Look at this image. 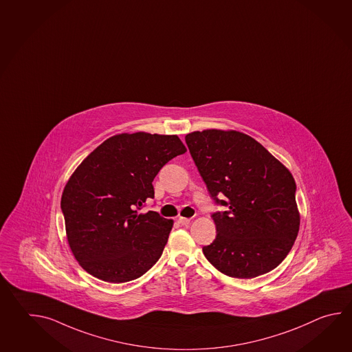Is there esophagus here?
Here are the masks:
<instances>
[{
  "label": "esophagus",
  "instance_id": "1",
  "mask_svg": "<svg viewBox=\"0 0 352 352\" xmlns=\"http://www.w3.org/2000/svg\"><path fill=\"white\" fill-rule=\"evenodd\" d=\"M190 221H192L190 218H184V217H179V218H178V223L182 224V226H188V224L190 223Z\"/></svg>",
  "mask_w": 352,
  "mask_h": 352
}]
</instances>
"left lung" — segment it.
<instances>
[{
    "instance_id": "obj_1",
    "label": "left lung",
    "mask_w": 352,
    "mask_h": 352,
    "mask_svg": "<svg viewBox=\"0 0 352 352\" xmlns=\"http://www.w3.org/2000/svg\"><path fill=\"white\" fill-rule=\"evenodd\" d=\"M186 143L210 197L228 207L212 214L217 237L203 247L206 258L234 278L274 270L300 230L291 172L257 140L236 130L193 131Z\"/></svg>"
}]
</instances>
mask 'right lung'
Instances as JSON below:
<instances>
[{
    "instance_id": "obj_1",
    "label": "right lung",
    "mask_w": 352,
    "mask_h": 352,
    "mask_svg": "<svg viewBox=\"0 0 352 352\" xmlns=\"http://www.w3.org/2000/svg\"><path fill=\"white\" fill-rule=\"evenodd\" d=\"M187 148L177 135L122 133L91 151L61 197L66 237L79 265L110 283L137 280L160 258L172 219L139 213L153 180Z\"/></svg>"
}]
</instances>
